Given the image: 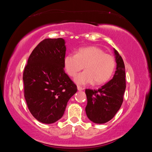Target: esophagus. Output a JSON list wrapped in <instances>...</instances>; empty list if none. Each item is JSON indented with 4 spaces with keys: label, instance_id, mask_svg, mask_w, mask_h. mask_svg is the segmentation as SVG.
I'll list each match as a JSON object with an SVG mask.
<instances>
[{
    "label": "esophagus",
    "instance_id": "1",
    "mask_svg": "<svg viewBox=\"0 0 152 152\" xmlns=\"http://www.w3.org/2000/svg\"><path fill=\"white\" fill-rule=\"evenodd\" d=\"M77 89H78V91H83V90H84V88H82V87H80V86H77Z\"/></svg>",
    "mask_w": 152,
    "mask_h": 152
}]
</instances>
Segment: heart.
Here are the masks:
<instances>
[{
    "mask_svg": "<svg viewBox=\"0 0 152 152\" xmlns=\"http://www.w3.org/2000/svg\"><path fill=\"white\" fill-rule=\"evenodd\" d=\"M64 64L67 74L71 77L75 76L83 68L85 69L74 78L78 85L92 82L94 85L105 83L111 78L116 66L113 56L105 53L104 50L96 46L80 48L76 54L67 55Z\"/></svg>",
    "mask_w": 152,
    "mask_h": 152,
    "instance_id": "obj_1",
    "label": "heart"
}]
</instances>
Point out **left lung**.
I'll list each match as a JSON object with an SVG mask.
<instances>
[{
	"mask_svg": "<svg viewBox=\"0 0 152 152\" xmlns=\"http://www.w3.org/2000/svg\"><path fill=\"white\" fill-rule=\"evenodd\" d=\"M113 50L117 63L113 78L98 90H85L86 115L97 124L107 123L114 117L121 107L126 88L125 64L118 51Z\"/></svg>",
	"mask_w": 152,
	"mask_h": 152,
	"instance_id": "left-lung-1",
	"label": "left lung"
}]
</instances>
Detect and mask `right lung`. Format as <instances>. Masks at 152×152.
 <instances>
[{
    "label": "right lung",
    "mask_w": 152,
    "mask_h": 152,
    "mask_svg": "<svg viewBox=\"0 0 152 152\" xmlns=\"http://www.w3.org/2000/svg\"><path fill=\"white\" fill-rule=\"evenodd\" d=\"M66 42L45 39L31 53L23 80L25 99L31 115L39 122L51 124L64 115L77 86L64 72Z\"/></svg>",
    "instance_id": "right-lung-1"
}]
</instances>
